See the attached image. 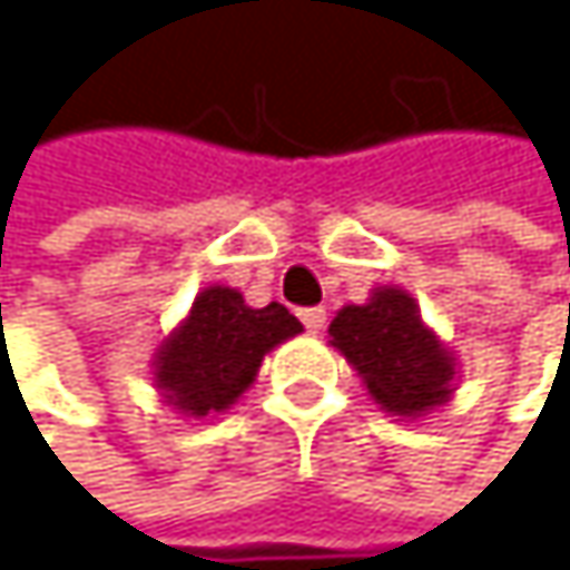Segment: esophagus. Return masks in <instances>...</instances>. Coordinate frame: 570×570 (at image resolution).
Listing matches in <instances>:
<instances>
[{
    "label": "esophagus",
    "mask_w": 570,
    "mask_h": 570,
    "mask_svg": "<svg viewBox=\"0 0 570 570\" xmlns=\"http://www.w3.org/2000/svg\"><path fill=\"white\" fill-rule=\"evenodd\" d=\"M301 321H304V327L311 334H321L327 327V311L324 307H307V311H301Z\"/></svg>",
    "instance_id": "1"
}]
</instances>
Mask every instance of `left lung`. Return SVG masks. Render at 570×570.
I'll list each match as a JSON object with an SVG mask.
<instances>
[{"label":"left lung","instance_id":"left-lung-1","mask_svg":"<svg viewBox=\"0 0 570 570\" xmlns=\"http://www.w3.org/2000/svg\"><path fill=\"white\" fill-rule=\"evenodd\" d=\"M327 334L389 415L422 419L456 392V354L422 321L415 297L402 287L385 283L364 304L341 307Z\"/></svg>","mask_w":570,"mask_h":570}]
</instances>
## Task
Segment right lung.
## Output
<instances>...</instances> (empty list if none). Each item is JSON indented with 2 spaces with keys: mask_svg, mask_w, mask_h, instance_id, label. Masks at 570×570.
I'll return each mask as SVG.
<instances>
[{
  "mask_svg": "<svg viewBox=\"0 0 570 570\" xmlns=\"http://www.w3.org/2000/svg\"><path fill=\"white\" fill-rule=\"evenodd\" d=\"M301 331L304 324L283 304L249 307L236 287L213 283L158 344L151 382L185 419L223 415L253 389L263 357Z\"/></svg>",
  "mask_w": 570,
  "mask_h": 570,
  "instance_id": "1",
  "label": "right lung"
}]
</instances>
